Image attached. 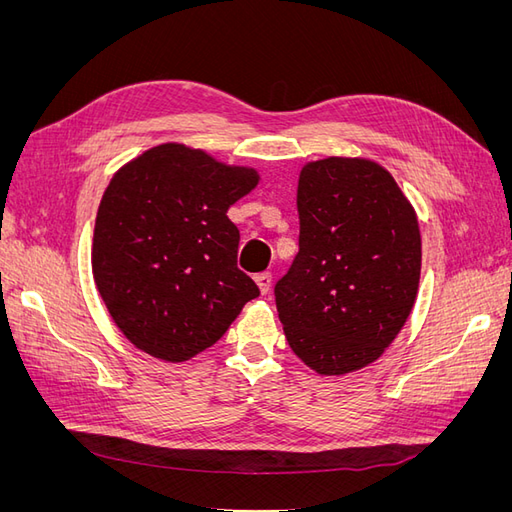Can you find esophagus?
Listing matches in <instances>:
<instances>
[{
    "label": "esophagus",
    "instance_id": "obj_1",
    "mask_svg": "<svg viewBox=\"0 0 512 512\" xmlns=\"http://www.w3.org/2000/svg\"><path fill=\"white\" fill-rule=\"evenodd\" d=\"M254 282L258 284V290H260L262 294H267V292L271 290L273 277H271V273H269V271H265V273H258V275H254Z\"/></svg>",
    "mask_w": 512,
    "mask_h": 512
}]
</instances>
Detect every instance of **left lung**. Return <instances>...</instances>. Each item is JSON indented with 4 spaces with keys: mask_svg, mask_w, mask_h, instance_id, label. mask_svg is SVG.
<instances>
[{
    "mask_svg": "<svg viewBox=\"0 0 512 512\" xmlns=\"http://www.w3.org/2000/svg\"><path fill=\"white\" fill-rule=\"evenodd\" d=\"M299 254L275 284L288 346L320 376L380 359L421 280V230L393 175L365 158L301 168Z\"/></svg>",
    "mask_w": 512,
    "mask_h": 512,
    "instance_id": "left-lung-1",
    "label": "left lung"
}]
</instances>
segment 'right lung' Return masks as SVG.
<instances>
[{
    "instance_id": "right-lung-1",
    "label": "right lung",
    "mask_w": 512,
    "mask_h": 512,
    "mask_svg": "<svg viewBox=\"0 0 512 512\" xmlns=\"http://www.w3.org/2000/svg\"><path fill=\"white\" fill-rule=\"evenodd\" d=\"M181 143L151 147L113 175L100 200L91 271L130 344L166 363L213 346L260 290L237 267L228 209L258 185Z\"/></svg>"
}]
</instances>
